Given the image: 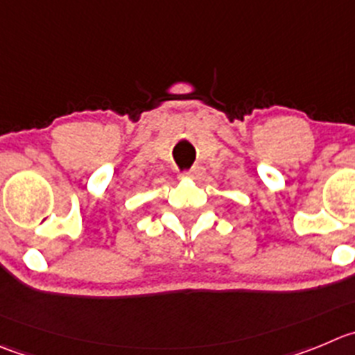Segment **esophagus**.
Segmentation results:
<instances>
[{"instance_id":"34e87169","label":"esophagus","mask_w":355,"mask_h":355,"mask_svg":"<svg viewBox=\"0 0 355 355\" xmlns=\"http://www.w3.org/2000/svg\"><path fill=\"white\" fill-rule=\"evenodd\" d=\"M202 175H204V168L198 167V165H197V167H193L191 171L183 172V174H181V178H184V180L198 181V180H202Z\"/></svg>"}]
</instances>
